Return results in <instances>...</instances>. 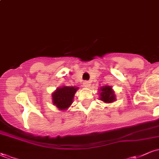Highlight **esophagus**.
<instances>
[{
	"mask_svg": "<svg viewBox=\"0 0 159 159\" xmlns=\"http://www.w3.org/2000/svg\"><path fill=\"white\" fill-rule=\"evenodd\" d=\"M83 85H84V87H89L90 86V82L88 81H84Z\"/></svg>",
	"mask_w": 159,
	"mask_h": 159,
	"instance_id": "esophagus-1",
	"label": "esophagus"
}]
</instances>
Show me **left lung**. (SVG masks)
Listing matches in <instances>:
<instances>
[{"instance_id": "8db88e82", "label": "left lung", "mask_w": 159, "mask_h": 159, "mask_svg": "<svg viewBox=\"0 0 159 159\" xmlns=\"http://www.w3.org/2000/svg\"><path fill=\"white\" fill-rule=\"evenodd\" d=\"M100 100L103 101L104 102L111 103L116 100L114 92L112 90V87L111 86H105L100 88Z\"/></svg>"}]
</instances>
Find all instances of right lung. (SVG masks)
Segmentation results:
<instances>
[{
    "mask_svg": "<svg viewBox=\"0 0 159 159\" xmlns=\"http://www.w3.org/2000/svg\"><path fill=\"white\" fill-rule=\"evenodd\" d=\"M77 87H58L52 93V100L54 104L59 110H66L72 105L75 93L78 90Z\"/></svg>",
    "mask_w": 159,
    "mask_h": 159,
    "instance_id": "add662e5",
    "label": "right lung"
}]
</instances>
